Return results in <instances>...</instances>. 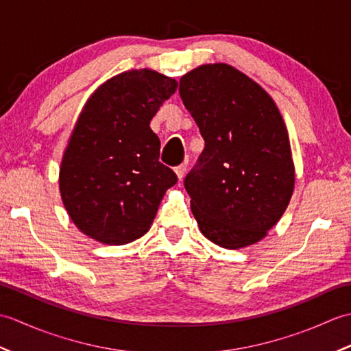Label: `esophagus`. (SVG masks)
<instances>
[{"mask_svg": "<svg viewBox=\"0 0 351 351\" xmlns=\"http://www.w3.org/2000/svg\"><path fill=\"white\" fill-rule=\"evenodd\" d=\"M175 171H176L178 178H180V181H181L182 178H184V175H185V171H187V162L180 164V166H178V167L175 169Z\"/></svg>", "mask_w": 351, "mask_h": 351, "instance_id": "1", "label": "esophagus"}]
</instances>
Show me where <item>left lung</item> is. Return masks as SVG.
I'll return each mask as SVG.
<instances>
[{
  "instance_id": "left-lung-1",
  "label": "left lung",
  "mask_w": 351,
  "mask_h": 351,
  "mask_svg": "<svg viewBox=\"0 0 351 351\" xmlns=\"http://www.w3.org/2000/svg\"><path fill=\"white\" fill-rule=\"evenodd\" d=\"M180 96L205 140L184 180L200 232L225 249L263 240L294 189L288 132L274 101L223 63L185 73Z\"/></svg>"
}]
</instances>
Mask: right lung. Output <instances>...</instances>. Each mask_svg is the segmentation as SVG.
<instances>
[{
	"label": "right lung",
	"mask_w": 351,
	"mask_h": 351,
	"mask_svg": "<svg viewBox=\"0 0 351 351\" xmlns=\"http://www.w3.org/2000/svg\"><path fill=\"white\" fill-rule=\"evenodd\" d=\"M173 78L128 71L96 90L81 111L60 167V193L77 228L121 245L145 235L178 176L160 162L152 117L175 93Z\"/></svg>",
	"instance_id": "right-lung-1"
}]
</instances>
